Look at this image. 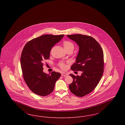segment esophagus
<instances>
[{"mask_svg":"<svg viewBox=\"0 0 125 125\" xmlns=\"http://www.w3.org/2000/svg\"><path fill=\"white\" fill-rule=\"evenodd\" d=\"M61 75H62V76H67V75H68V74L66 73H64V72H62V73H61Z\"/></svg>","mask_w":125,"mask_h":125,"instance_id":"1","label":"esophagus"}]
</instances>
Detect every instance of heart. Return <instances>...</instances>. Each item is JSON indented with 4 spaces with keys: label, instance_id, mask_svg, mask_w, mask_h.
Instances as JSON below:
<instances>
[{
    "label": "heart",
    "instance_id": "1",
    "mask_svg": "<svg viewBox=\"0 0 125 125\" xmlns=\"http://www.w3.org/2000/svg\"><path fill=\"white\" fill-rule=\"evenodd\" d=\"M63 46H64V48L65 50L71 49L73 51L74 49V48L73 43L72 42L69 41H65L63 42ZM59 66L62 69L64 70L66 68L65 64L62 62H60L59 63Z\"/></svg>",
    "mask_w": 125,
    "mask_h": 125
}]
</instances>
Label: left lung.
<instances>
[{
    "label": "left lung",
    "mask_w": 125,
    "mask_h": 125,
    "mask_svg": "<svg viewBox=\"0 0 125 125\" xmlns=\"http://www.w3.org/2000/svg\"><path fill=\"white\" fill-rule=\"evenodd\" d=\"M67 36L79 46L76 62L72 65L71 69L83 72L81 76L70 74L73 81L69 88L74 95L82 97L94 90L101 80L104 70V53L99 43L90 36L81 34Z\"/></svg>",
    "instance_id": "left-lung-1"
}]
</instances>
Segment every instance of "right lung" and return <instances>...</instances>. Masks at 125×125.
<instances>
[{
	"label": "right lung",
	"instance_id": "obj_1",
	"mask_svg": "<svg viewBox=\"0 0 125 125\" xmlns=\"http://www.w3.org/2000/svg\"><path fill=\"white\" fill-rule=\"evenodd\" d=\"M64 35H44L33 39L24 46L21 57V65L24 81L36 95L44 96L53 91L61 73L52 72L47 74L43 72V62L50 57L52 48Z\"/></svg>",
	"mask_w": 125,
	"mask_h": 125
}]
</instances>
